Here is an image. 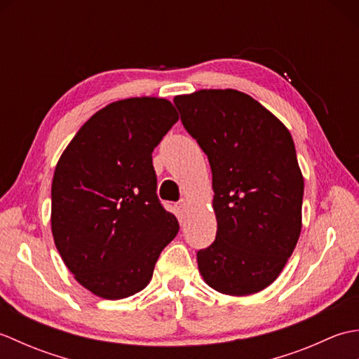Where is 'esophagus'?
<instances>
[{
	"mask_svg": "<svg viewBox=\"0 0 359 359\" xmlns=\"http://www.w3.org/2000/svg\"><path fill=\"white\" fill-rule=\"evenodd\" d=\"M187 211H188L187 201H180L177 203V215H179V217H184L187 215Z\"/></svg>",
	"mask_w": 359,
	"mask_h": 359,
	"instance_id": "34e87169",
	"label": "esophagus"
}]
</instances>
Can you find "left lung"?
I'll return each mask as SVG.
<instances>
[{
	"mask_svg": "<svg viewBox=\"0 0 359 359\" xmlns=\"http://www.w3.org/2000/svg\"><path fill=\"white\" fill-rule=\"evenodd\" d=\"M212 174L216 239L197 251L203 280L247 296L274 282L299 239L304 177L288 129L250 95L202 89L174 97Z\"/></svg>",
	"mask_w": 359,
	"mask_h": 359,
	"instance_id": "left-lung-1",
	"label": "left lung"
}]
</instances>
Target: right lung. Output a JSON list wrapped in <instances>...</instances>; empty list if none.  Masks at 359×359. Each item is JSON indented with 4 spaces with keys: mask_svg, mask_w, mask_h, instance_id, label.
<instances>
[{
    "mask_svg": "<svg viewBox=\"0 0 359 359\" xmlns=\"http://www.w3.org/2000/svg\"><path fill=\"white\" fill-rule=\"evenodd\" d=\"M179 114L134 97L95 112L60 157L52 180L53 242L79 284L123 299L149 284L179 222L157 197L152 151Z\"/></svg>",
    "mask_w": 359,
    "mask_h": 359,
    "instance_id": "obj_1",
    "label": "right lung"
}]
</instances>
